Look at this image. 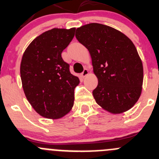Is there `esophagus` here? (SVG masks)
Returning <instances> with one entry per match:
<instances>
[{"label":"esophagus","instance_id":"obj_1","mask_svg":"<svg viewBox=\"0 0 159 159\" xmlns=\"http://www.w3.org/2000/svg\"><path fill=\"white\" fill-rule=\"evenodd\" d=\"M89 69H87V68H85V69L83 70L82 73L81 74V78H84V77L87 76V75H89Z\"/></svg>","mask_w":159,"mask_h":159}]
</instances>
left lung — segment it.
I'll list each match as a JSON object with an SVG mask.
<instances>
[{
    "instance_id": "8db88e82",
    "label": "left lung",
    "mask_w": 159,
    "mask_h": 159,
    "mask_svg": "<svg viewBox=\"0 0 159 159\" xmlns=\"http://www.w3.org/2000/svg\"><path fill=\"white\" fill-rule=\"evenodd\" d=\"M75 37L91 55L98 81L92 92L98 105L112 114L132 108L143 84V65L132 41L122 32L98 23L78 28Z\"/></svg>"
}]
</instances>
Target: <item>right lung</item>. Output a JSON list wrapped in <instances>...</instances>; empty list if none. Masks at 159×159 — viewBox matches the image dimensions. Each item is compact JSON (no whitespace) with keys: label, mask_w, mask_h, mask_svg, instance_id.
<instances>
[{"label":"right lung","mask_w":159,"mask_h":159,"mask_svg":"<svg viewBox=\"0 0 159 159\" xmlns=\"http://www.w3.org/2000/svg\"><path fill=\"white\" fill-rule=\"evenodd\" d=\"M75 28H53L28 45L20 62V78L27 99L42 117L57 119L74 105L79 78L70 74L61 53L75 36Z\"/></svg>","instance_id":"add662e5"}]
</instances>
